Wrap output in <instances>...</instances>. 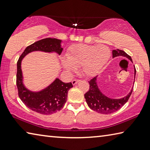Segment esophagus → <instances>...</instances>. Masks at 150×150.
I'll use <instances>...</instances> for the list:
<instances>
[{"instance_id": "esophagus-1", "label": "esophagus", "mask_w": 150, "mask_h": 150, "mask_svg": "<svg viewBox=\"0 0 150 150\" xmlns=\"http://www.w3.org/2000/svg\"><path fill=\"white\" fill-rule=\"evenodd\" d=\"M79 81V80H77V79H74V80H73L72 81V85H76V83H77Z\"/></svg>"}]
</instances>
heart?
I'll return each mask as SVG.
<instances>
[{"mask_svg": "<svg viewBox=\"0 0 150 150\" xmlns=\"http://www.w3.org/2000/svg\"><path fill=\"white\" fill-rule=\"evenodd\" d=\"M111 55L105 45H74L68 50L67 59H62L61 65L68 73L75 72L80 67L81 74L87 78L94 77L99 73Z\"/></svg>", "mask_w": 150, "mask_h": 150, "instance_id": "1", "label": "heart"}]
</instances>
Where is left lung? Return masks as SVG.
<instances>
[{
	"label": "left lung",
	"mask_w": 150,
	"mask_h": 150,
	"mask_svg": "<svg viewBox=\"0 0 150 150\" xmlns=\"http://www.w3.org/2000/svg\"><path fill=\"white\" fill-rule=\"evenodd\" d=\"M118 56H122V57L127 58L132 61L131 56L127 54L124 51L118 49L113 50L112 57L114 58L115 57H118ZM135 75H136V69H134V78ZM97 78V76H96L89 81V89L88 91L84 95V97L86 98L87 105L91 110L99 113V114H109L116 112L128 101L130 96L131 95L132 90H131V92L126 97L122 98L115 99V98H109L104 95L98 89Z\"/></svg>",
	"instance_id": "obj_1"
}]
</instances>
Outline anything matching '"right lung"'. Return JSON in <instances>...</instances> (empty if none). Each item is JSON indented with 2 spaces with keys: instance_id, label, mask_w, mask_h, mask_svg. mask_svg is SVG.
<instances>
[{
  "instance_id": "1",
  "label": "right lung",
  "mask_w": 150,
  "mask_h": 150,
  "mask_svg": "<svg viewBox=\"0 0 150 150\" xmlns=\"http://www.w3.org/2000/svg\"><path fill=\"white\" fill-rule=\"evenodd\" d=\"M61 40L51 38L36 42L25 48L17 63L16 84L19 97L25 106L39 114L50 115L63 108L67 100L69 90L73 86L71 82L64 83L59 78H56L53 83L42 91H30L23 83L21 61L28 53L35 51L55 52L61 55L63 50L61 46Z\"/></svg>"
}]
</instances>
